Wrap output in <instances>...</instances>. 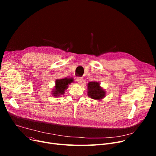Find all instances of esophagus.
Here are the masks:
<instances>
[{
    "mask_svg": "<svg viewBox=\"0 0 156 156\" xmlns=\"http://www.w3.org/2000/svg\"><path fill=\"white\" fill-rule=\"evenodd\" d=\"M76 81H77V82H78V83H82V81H83V78H81V77H77V78H76Z\"/></svg>",
    "mask_w": 156,
    "mask_h": 156,
    "instance_id": "esophagus-1",
    "label": "esophagus"
}]
</instances>
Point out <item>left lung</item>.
Segmentation results:
<instances>
[{
	"label": "left lung",
	"mask_w": 156,
	"mask_h": 156,
	"mask_svg": "<svg viewBox=\"0 0 156 156\" xmlns=\"http://www.w3.org/2000/svg\"><path fill=\"white\" fill-rule=\"evenodd\" d=\"M87 94L93 99L101 101L105 97L106 92L101 86L99 82L97 81H91L87 85Z\"/></svg>",
	"instance_id": "8db88e82"
}]
</instances>
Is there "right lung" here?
I'll list each match as a JSON object with an SVG mask.
<instances>
[{"label":"right lung","mask_w":156,"mask_h":156,"mask_svg":"<svg viewBox=\"0 0 156 156\" xmlns=\"http://www.w3.org/2000/svg\"><path fill=\"white\" fill-rule=\"evenodd\" d=\"M73 78H65L62 79H57L55 80V85L53 89L52 95L54 97H59L65 93V90L68 88L69 84L73 82Z\"/></svg>","instance_id":"add662e5"}]
</instances>
